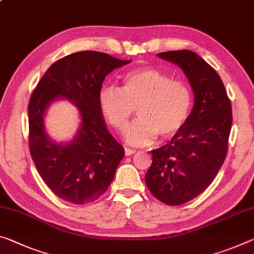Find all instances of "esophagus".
Returning <instances> with one entry per match:
<instances>
[{
    "mask_svg": "<svg viewBox=\"0 0 254 254\" xmlns=\"http://www.w3.org/2000/svg\"><path fill=\"white\" fill-rule=\"evenodd\" d=\"M124 151H126V156H131V155H133V154H135V149H131V148H127V147H126L124 148Z\"/></svg>",
    "mask_w": 254,
    "mask_h": 254,
    "instance_id": "1",
    "label": "esophagus"
}]
</instances>
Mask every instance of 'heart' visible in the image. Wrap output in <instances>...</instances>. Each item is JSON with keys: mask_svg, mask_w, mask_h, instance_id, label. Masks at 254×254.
Segmentation results:
<instances>
[{"mask_svg": "<svg viewBox=\"0 0 254 254\" xmlns=\"http://www.w3.org/2000/svg\"><path fill=\"white\" fill-rule=\"evenodd\" d=\"M99 106L108 123L124 131L138 107L140 119L128 127L127 140L134 146L154 142L159 134H178L191 114L193 94L183 80L155 67H139L123 75L122 86L104 87Z\"/></svg>", "mask_w": 254, "mask_h": 254, "instance_id": "heart-1", "label": "heart"}]
</instances>
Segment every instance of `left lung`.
Returning <instances> with one entry per match:
<instances>
[{"label":"left lung","mask_w":254,"mask_h":254,"mask_svg":"<svg viewBox=\"0 0 254 254\" xmlns=\"http://www.w3.org/2000/svg\"><path fill=\"white\" fill-rule=\"evenodd\" d=\"M184 71L194 92V105L178 134L151 150L146 184L155 198L168 206L194 199L215 180L227 155L232 105L218 73L191 51L157 54Z\"/></svg>","instance_id":"left-lung-1"}]
</instances>
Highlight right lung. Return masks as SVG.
<instances>
[{
  "mask_svg": "<svg viewBox=\"0 0 254 254\" xmlns=\"http://www.w3.org/2000/svg\"><path fill=\"white\" fill-rule=\"evenodd\" d=\"M130 62L102 52H76L52 64L31 94V158L52 192L67 202L86 204L102 196L124 157L123 147L105 126L98 98L105 76ZM59 97L73 102L82 115V127L67 145L52 143L43 130L46 108Z\"/></svg>",
  "mask_w": 254,
  "mask_h": 254,
  "instance_id": "add662e5",
  "label": "right lung"
}]
</instances>
